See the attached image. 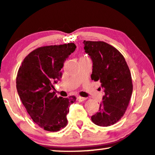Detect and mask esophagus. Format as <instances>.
<instances>
[{"instance_id":"1","label":"esophagus","mask_w":155,"mask_h":155,"mask_svg":"<svg viewBox=\"0 0 155 155\" xmlns=\"http://www.w3.org/2000/svg\"><path fill=\"white\" fill-rule=\"evenodd\" d=\"M86 100V98H83V97H81V96H78V101H85Z\"/></svg>"}]
</instances>
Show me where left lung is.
Segmentation results:
<instances>
[{"instance_id":"8db88e82","label":"left lung","mask_w":155,"mask_h":155,"mask_svg":"<svg viewBox=\"0 0 155 155\" xmlns=\"http://www.w3.org/2000/svg\"><path fill=\"white\" fill-rule=\"evenodd\" d=\"M83 43L93 61L91 79L100 81L105 93L99 111L91 120L100 127H108L123 117L129 106L133 91L130 70L123 55L113 46L101 41Z\"/></svg>"}]
</instances>
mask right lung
<instances>
[{"instance_id":"right-lung-1","label":"right lung","mask_w":155,"mask_h":155,"mask_svg":"<svg viewBox=\"0 0 155 155\" xmlns=\"http://www.w3.org/2000/svg\"><path fill=\"white\" fill-rule=\"evenodd\" d=\"M74 43L41 47L24 58L16 77V89L32 120L46 131H57L68 124L74 95L57 97L52 89L62 76L64 61L75 50Z\"/></svg>"}]
</instances>
